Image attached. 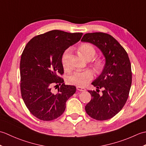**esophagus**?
<instances>
[{
    "instance_id": "1",
    "label": "esophagus",
    "mask_w": 146,
    "mask_h": 146,
    "mask_svg": "<svg viewBox=\"0 0 146 146\" xmlns=\"http://www.w3.org/2000/svg\"><path fill=\"white\" fill-rule=\"evenodd\" d=\"M76 89L79 91H82V92H85L86 91V89L83 87H81V86H76Z\"/></svg>"
}]
</instances>
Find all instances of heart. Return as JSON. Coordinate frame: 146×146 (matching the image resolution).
<instances>
[{
    "instance_id": "obj_1",
    "label": "heart",
    "mask_w": 146,
    "mask_h": 146,
    "mask_svg": "<svg viewBox=\"0 0 146 146\" xmlns=\"http://www.w3.org/2000/svg\"><path fill=\"white\" fill-rule=\"evenodd\" d=\"M79 51L82 56L86 60H91L95 56L96 51L95 48L88 43H85L79 47ZM70 53V49H67L62 56V64L64 68H68V60ZM103 64L102 62L97 61L94 64V68L95 71H99L102 69ZM94 78V73L90 70L75 71L68 76L67 82L71 85H75L79 86H85Z\"/></svg>"
}]
</instances>
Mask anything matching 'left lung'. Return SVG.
Instances as JSON below:
<instances>
[{
  "label": "left lung",
  "mask_w": 146,
  "mask_h": 146,
  "mask_svg": "<svg viewBox=\"0 0 146 146\" xmlns=\"http://www.w3.org/2000/svg\"><path fill=\"white\" fill-rule=\"evenodd\" d=\"M81 41L97 46L105 60L102 73L92 83L97 91H88L92 99L85 106L86 112L96 120L110 119L122 110L129 97L132 71L128 54L115 39L106 33H86ZM100 88L103 89L102 95L98 93Z\"/></svg>",
  "instance_id": "1"
}]
</instances>
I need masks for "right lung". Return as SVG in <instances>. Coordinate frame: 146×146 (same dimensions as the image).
<instances>
[{
  "mask_svg": "<svg viewBox=\"0 0 146 146\" xmlns=\"http://www.w3.org/2000/svg\"><path fill=\"white\" fill-rule=\"evenodd\" d=\"M82 36L81 33L52 30L34 37L24 48L20 62L21 95L30 112L38 119H57L75 93V86L65 85L59 75L64 73V52ZM54 85L60 86L57 93L52 92Z\"/></svg>",
  "mask_w": 146,
  "mask_h": 146,
  "instance_id": "add662e5",
  "label": "right lung"
}]
</instances>
